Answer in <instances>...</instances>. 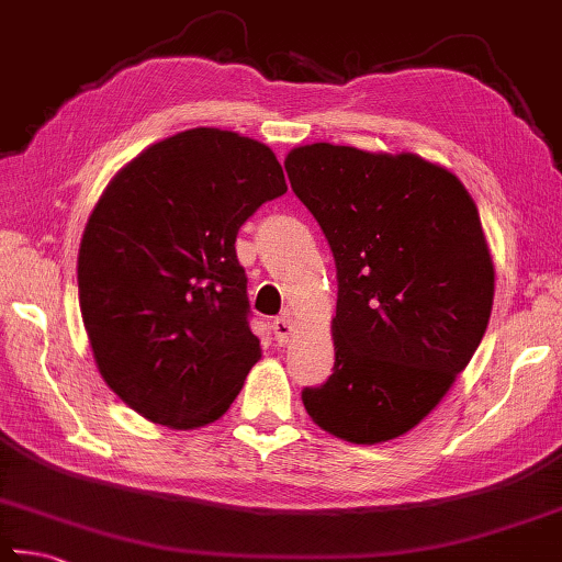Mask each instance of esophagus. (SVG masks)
<instances>
[{
    "label": "esophagus",
    "mask_w": 562,
    "mask_h": 562,
    "mask_svg": "<svg viewBox=\"0 0 562 562\" xmlns=\"http://www.w3.org/2000/svg\"><path fill=\"white\" fill-rule=\"evenodd\" d=\"M272 329H274V336H278V341H288L292 334V319L290 316H280V319H274Z\"/></svg>",
    "instance_id": "obj_1"
}]
</instances>
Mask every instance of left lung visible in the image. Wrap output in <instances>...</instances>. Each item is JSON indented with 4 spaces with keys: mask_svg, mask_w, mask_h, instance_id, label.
<instances>
[{
    "mask_svg": "<svg viewBox=\"0 0 562 562\" xmlns=\"http://www.w3.org/2000/svg\"><path fill=\"white\" fill-rule=\"evenodd\" d=\"M284 169L339 280L334 373L304 387V411L346 442L395 440L440 405L492 316L496 270L476 203L413 151L314 142Z\"/></svg>",
    "mask_w": 562,
    "mask_h": 562,
    "instance_id": "8db88e82",
    "label": "left lung"
}]
</instances>
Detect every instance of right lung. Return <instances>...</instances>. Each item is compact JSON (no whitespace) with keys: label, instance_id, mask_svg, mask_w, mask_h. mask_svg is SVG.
Instances as JSON below:
<instances>
[{"label":"right lung","instance_id":"add662e5","mask_svg":"<svg viewBox=\"0 0 562 562\" xmlns=\"http://www.w3.org/2000/svg\"><path fill=\"white\" fill-rule=\"evenodd\" d=\"M284 191L268 145L193 127L139 151L98 199L78 250L80 314L103 381L149 423H216L260 361L236 236Z\"/></svg>","mask_w":562,"mask_h":562}]
</instances>
